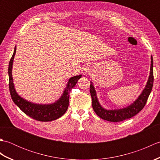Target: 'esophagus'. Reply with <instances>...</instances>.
Listing matches in <instances>:
<instances>
[{
	"instance_id": "1",
	"label": "esophagus",
	"mask_w": 160,
	"mask_h": 160,
	"mask_svg": "<svg viewBox=\"0 0 160 160\" xmlns=\"http://www.w3.org/2000/svg\"><path fill=\"white\" fill-rule=\"evenodd\" d=\"M84 71H85V73L89 72V71H90V65H88V64H87V65H85V67H84Z\"/></svg>"
}]
</instances>
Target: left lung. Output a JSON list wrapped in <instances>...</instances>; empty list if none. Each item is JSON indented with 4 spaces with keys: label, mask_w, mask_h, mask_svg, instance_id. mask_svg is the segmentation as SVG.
Segmentation results:
<instances>
[{
    "label": "left lung",
    "mask_w": 160,
    "mask_h": 160,
    "mask_svg": "<svg viewBox=\"0 0 160 160\" xmlns=\"http://www.w3.org/2000/svg\"><path fill=\"white\" fill-rule=\"evenodd\" d=\"M153 61H152V58L151 57L150 76H149L147 85H146L144 91H142V94L130 106L127 108H122V109L116 110H106L101 107V105L98 102L93 83L91 82L90 93L91 98H92V107L95 113L103 120L113 122H121L135 116L142 110V108L144 107L146 103H147L148 98L151 92L152 86H153Z\"/></svg>",
    "instance_id": "1"
}]
</instances>
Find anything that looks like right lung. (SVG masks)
<instances>
[{
	"label": "right lung",
	"instance_id": "obj_1",
	"mask_svg": "<svg viewBox=\"0 0 160 160\" xmlns=\"http://www.w3.org/2000/svg\"><path fill=\"white\" fill-rule=\"evenodd\" d=\"M16 49L11 58L9 64V87L12 99L20 109L23 111L27 115L40 122H49L55 120L60 118L67 111L69 102V92L77 84L78 80L81 78V75L71 78L67 84V87L64 91V93L56 103L52 104H36L29 102L20 98L16 92L13 83L12 74V64L16 53Z\"/></svg>",
	"mask_w": 160,
	"mask_h": 160
}]
</instances>
